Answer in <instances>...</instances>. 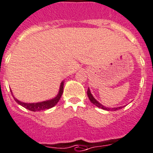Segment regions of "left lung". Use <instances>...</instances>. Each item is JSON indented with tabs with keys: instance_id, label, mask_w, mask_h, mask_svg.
<instances>
[{
	"instance_id": "8db88e82",
	"label": "left lung",
	"mask_w": 153,
	"mask_h": 153,
	"mask_svg": "<svg viewBox=\"0 0 153 153\" xmlns=\"http://www.w3.org/2000/svg\"><path fill=\"white\" fill-rule=\"evenodd\" d=\"M88 98H89L90 101H91V102H92L94 105H95L96 106L99 107V108H100V109H104V110H107V111H116V110H118V109H121L123 108V106H118V107H114V108H109V107H106V106H104L103 105H102V104L100 103V102H98L97 100L94 97V96L92 95V94H91V91H90V88H88Z\"/></svg>"
}]
</instances>
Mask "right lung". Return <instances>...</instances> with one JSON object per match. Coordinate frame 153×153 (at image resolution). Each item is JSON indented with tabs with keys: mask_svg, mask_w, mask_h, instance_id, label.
Wrapping results in <instances>:
<instances>
[{
	"mask_svg": "<svg viewBox=\"0 0 153 153\" xmlns=\"http://www.w3.org/2000/svg\"><path fill=\"white\" fill-rule=\"evenodd\" d=\"M65 81H62L60 84V86H59V92L57 94L56 96L55 97H53V99L48 100L42 101V102H32V103H28V102H21L19 100H17L15 97L13 96V94L12 91L10 90V92L12 94L13 97V99L15 100L16 102L18 104H19L20 105L23 106L25 109H28L30 111H32V112H38V111H41V110H45V109H51L52 107H53L57 102H59V100H60L61 96H62V93H63V85Z\"/></svg>",
	"mask_w": 153,
	"mask_h": 153,
	"instance_id": "1",
	"label": "right lung"
}]
</instances>
